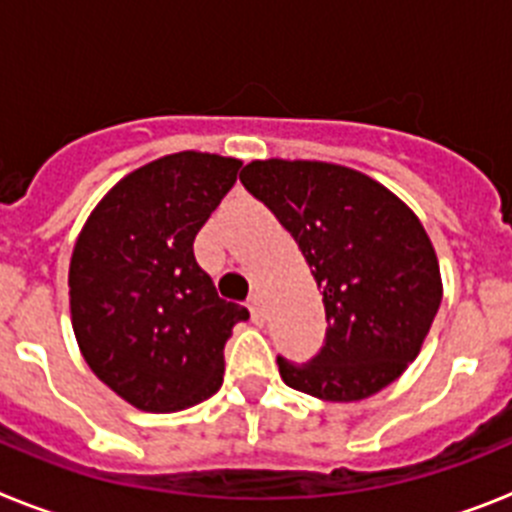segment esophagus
I'll use <instances>...</instances> for the list:
<instances>
[{
	"instance_id": "34e87169",
	"label": "esophagus",
	"mask_w": 512,
	"mask_h": 512,
	"mask_svg": "<svg viewBox=\"0 0 512 512\" xmlns=\"http://www.w3.org/2000/svg\"><path fill=\"white\" fill-rule=\"evenodd\" d=\"M248 312H251V320L256 325H264V305H261V297H251L248 300Z\"/></svg>"
}]
</instances>
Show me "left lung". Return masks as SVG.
Returning a JSON list of instances; mask_svg holds the SVG:
<instances>
[{
	"instance_id": "obj_1",
	"label": "left lung",
	"mask_w": 512,
	"mask_h": 512,
	"mask_svg": "<svg viewBox=\"0 0 512 512\" xmlns=\"http://www.w3.org/2000/svg\"><path fill=\"white\" fill-rule=\"evenodd\" d=\"M241 182L292 233L323 289V351L302 366L279 356L284 382L323 402H356L400 379L443 297L418 215L377 179L330 161H251Z\"/></svg>"
}]
</instances>
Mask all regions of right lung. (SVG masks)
I'll use <instances>...</instances> for the list:
<instances>
[{"instance_id":"add662e5","label":"right lung","mask_w":512,"mask_h":512,"mask_svg":"<svg viewBox=\"0 0 512 512\" xmlns=\"http://www.w3.org/2000/svg\"><path fill=\"white\" fill-rule=\"evenodd\" d=\"M241 158L179 151L122 176L81 228L69 264L76 343L99 382L146 413H176L223 384L225 341L248 310L217 297L194 238Z\"/></svg>"}]
</instances>
